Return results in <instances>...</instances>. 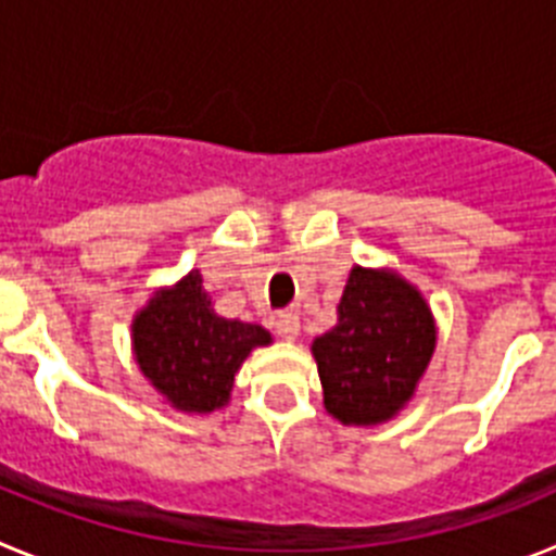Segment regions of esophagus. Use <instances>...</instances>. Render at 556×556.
<instances>
[{"label":"esophagus","instance_id":"esophagus-1","mask_svg":"<svg viewBox=\"0 0 556 556\" xmlns=\"http://www.w3.org/2000/svg\"><path fill=\"white\" fill-rule=\"evenodd\" d=\"M273 328H275V333H278V337L287 339V342H292V339H298V333H301V317H298L294 312L275 314Z\"/></svg>","mask_w":556,"mask_h":556}]
</instances>
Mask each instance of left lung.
Returning <instances> with one entry per match:
<instances>
[{
  "mask_svg": "<svg viewBox=\"0 0 556 556\" xmlns=\"http://www.w3.org/2000/svg\"><path fill=\"white\" fill-rule=\"evenodd\" d=\"M437 348L424 292L390 267H353L337 326L312 342L323 406L342 426H381L415 397Z\"/></svg>",
  "mask_w": 556,
  "mask_h": 556,
  "instance_id": "obj_1",
  "label": "left lung"
}]
</instances>
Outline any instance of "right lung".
Wrapping results in <instances>:
<instances>
[{"instance_id":"add662e5","label":"right lung","mask_w":556,"mask_h":556,"mask_svg":"<svg viewBox=\"0 0 556 556\" xmlns=\"http://www.w3.org/2000/svg\"><path fill=\"white\" fill-rule=\"evenodd\" d=\"M132 356L141 376L184 415H211L230 401L233 378L253 348L273 342L267 328L217 314L200 269L161 287L132 314Z\"/></svg>"}]
</instances>
